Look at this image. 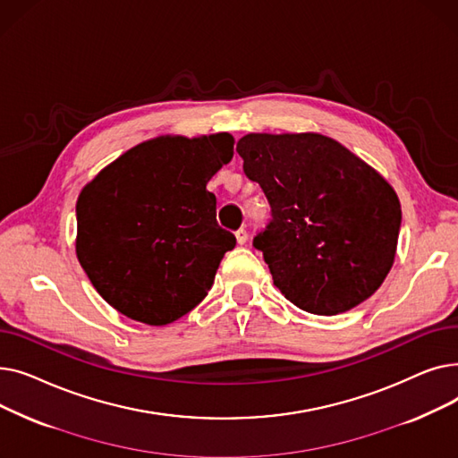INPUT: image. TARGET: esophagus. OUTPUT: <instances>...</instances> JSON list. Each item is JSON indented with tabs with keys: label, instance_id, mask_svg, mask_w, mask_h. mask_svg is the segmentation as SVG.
I'll return each instance as SVG.
<instances>
[{
	"label": "esophagus",
	"instance_id": "obj_1",
	"mask_svg": "<svg viewBox=\"0 0 458 458\" xmlns=\"http://www.w3.org/2000/svg\"><path fill=\"white\" fill-rule=\"evenodd\" d=\"M235 239H237V243H239V245H245V243H247V239H249L247 230H245V228H239V230L235 232Z\"/></svg>",
	"mask_w": 458,
	"mask_h": 458
}]
</instances>
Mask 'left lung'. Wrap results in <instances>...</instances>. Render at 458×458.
Masks as SVG:
<instances>
[{
	"label": "left lung",
	"instance_id": "obj_1",
	"mask_svg": "<svg viewBox=\"0 0 458 458\" xmlns=\"http://www.w3.org/2000/svg\"><path fill=\"white\" fill-rule=\"evenodd\" d=\"M243 171L271 204L254 237L280 293L316 316L368 301L397 252L401 204L371 165L323 133H247Z\"/></svg>",
	"mask_w": 458,
	"mask_h": 458
}]
</instances>
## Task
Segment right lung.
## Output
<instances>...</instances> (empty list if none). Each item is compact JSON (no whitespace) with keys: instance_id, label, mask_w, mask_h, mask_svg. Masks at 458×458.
I'll use <instances>...</instances> for the list:
<instances>
[{"instance_id":"add662e5","label":"right lung","mask_w":458,"mask_h":458,"mask_svg":"<svg viewBox=\"0 0 458 458\" xmlns=\"http://www.w3.org/2000/svg\"><path fill=\"white\" fill-rule=\"evenodd\" d=\"M233 157L226 131L159 135L104 166L80 192L76 256L126 318L163 327L200 304L235 237L206 189Z\"/></svg>"}]
</instances>
